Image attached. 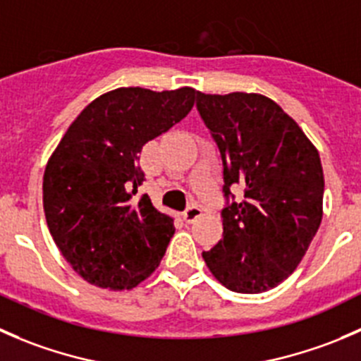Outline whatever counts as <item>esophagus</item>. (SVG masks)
Segmentation results:
<instances>
[{
    "label": "esophagus",
    "mask_w": 361,
    "mask_h": 361,
    "mask_svg": "<svg viewBox=\"0 0 361 361\" xmlns=\"http://www.w3.org/2000/svg\"><path fill=\"white\" fill-rule=\"evenodd\" d=\"M202 212L203 210L200 205H189L188 209L182 212V217H184L185 223H192V221H196L200 216H202Z\"/></svg>",
    "instance_id": "esophagus-1"
}]
</instances>
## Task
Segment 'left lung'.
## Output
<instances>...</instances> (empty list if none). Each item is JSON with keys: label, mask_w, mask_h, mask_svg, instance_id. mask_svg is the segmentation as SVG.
Instances as JSON below:
<instances>
[{"label": "left lung", "mask_w": 361, "mask_h": 361, "mask_svg": "<svg viewBox=\"0 0 361 361\" xmlns=\"http://www.w3.org/2000/svg\"><path fill=\"white\" fill-rule=\"evenodd\" d=\"M196 109L221 152L226 198L223 238L202 252L203 259L228 290H272L297 269L321 224L319 152L263 94L198 92ZM235 183L245 188L242 202L231 195Z\"/></svg>", "instance_id": "1"}]
</instances>
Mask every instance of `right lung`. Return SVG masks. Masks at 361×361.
Masks as SVG:
<instances>
[{"instance_id":"right-lung-1","label":"right lung","mask_w":361,"mask_h":361,"mask_svg":"<svg viewBox=\"0 0 361 361\" xmlns=\"http://www.w3.org/2000/svg\"><path fill=\"white\" fill-rule=\"evenodd\" d=\"M198 91L119 87L89 103L61 138L44 173L49 231L89 284L131 290L147 279L176 233L147 195L140 151L180 123Z\"/></svg>"}]
</instances>
